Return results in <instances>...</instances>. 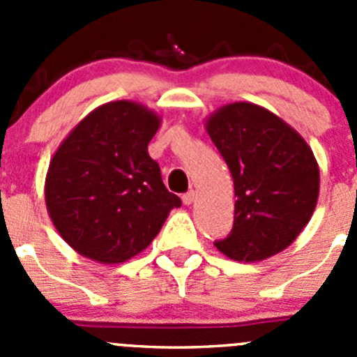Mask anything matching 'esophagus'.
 I'll use <instances>...</instances> for the list:
<instances>
[{
	"mask_svg": "<svg viewBox=\"0 0 357 357\" xmlns=\"http://www.w3.org/2000/svg\"><path fill=\"white\" fill-rule=\"evenodd\" d=\"M181 200L185 205H192L193 200H195V192H193V190H190L188 193H185V195L181 197Z\"/></svg>",
	"mask_w": 357,
	"mask_h": 357,
	"instance_id": "esophagus-1",
	"label": "esophagus"
}]
</instances>
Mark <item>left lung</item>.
I'll use <instances>...</instances> for the list:
<instances>
[{
  "instance_id": "obj_1",
  "label": "left lung",
  "mask_w": 357,
  "mask_h": 357,
  "mask_svg": "<svg viewBox=\"0 0 357 357\" xmlns=\"http://www.w3.org/2000/svg\"><path fill=\"white\" fill-rule=\"evenodd\" d=\"M235 185L231 233L214 245L229 259H268L301 235L319 195V167L301 135L273 112L238 102L205 122Z\"/></svg>"
}]
</instances>
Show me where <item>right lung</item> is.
<instances>
[{
	"label": "right lung",
	"instance_id": "obj_1",
	"mask_svg": "<svg viewBox=\"0 0 357 357\" xmlns=\"http://www.w3.org/2000/svg\"><path fill=\"white\" fill-rule=\"evenodd\" d=\"M158 126L155 112L119 100L86 115L59 146L46 174V208L77 254L102 264L128 261L181 207L149 155Z\"/></svg>",
	"mask_w": 357,
	"mask_h": 357
}]
</instances>
